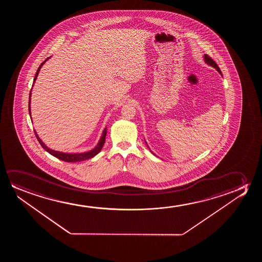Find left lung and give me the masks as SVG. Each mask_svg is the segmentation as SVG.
Here are the masks:
<instances>
[{"label":"left lung","mask_w":262,"mask_h":262,"mask_svg":"<svg viewBox=\"0 0 262 262\" xmlns=\"http://www.w3.org/2000/svg\"><path fill=\"white\" fill-rule=\"evenodd\" d=\"M204 59L205 61H206V62H207L208 64L211 65L212 67H214V68L216 69V70L219 71V72L221 73V71H220V69H219V66H217V64L215 63V61H214L210 56H208V54H205Z\"/></svg>","instance_id":"1"}]
</instances>
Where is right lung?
<instances>
[{
    "label": "right lung",
    "instance_id": "1",
    "mask_svg": "<svg viewBox=\"0 0 262 262\" xmlns=\"http://www.w3.org/2000/svg\"><path fill=\"white\" fill-rule=\"evenodd\" d=\"M47 60H48V58H47ZM47 60H46V61H47ZM46 61H43V62L40 64L38 69H37V72H36V76H35V78H34V81H33V85H34V83L36 81V77H37L38 73H39L40 68L42 67V65L46 62ZM30 96H31V90H30V93H29V97H30ZM29 115H30V98H29ZM34 132H35V134H36V139H37L40 145L42 146V147H43L45 150H47L49 154L54 156L55 158H57L58 159H60V160H62V161L64 162H79L93 158L96 155L98 154V153L100 152L102 147L104 146V141H105V136H106V129H104V133L102 134V137H101L99 142H98L97 147H95L93 150L86 152V153H81V154H68V153H61V152H58V151L52 150L50 148H48V147L42 142V140H40L39 138H38L37 134H36V130H34Z\"/></svg>",
    "mask_w": 262,
    "mask_h": 262
}]
</instances>
